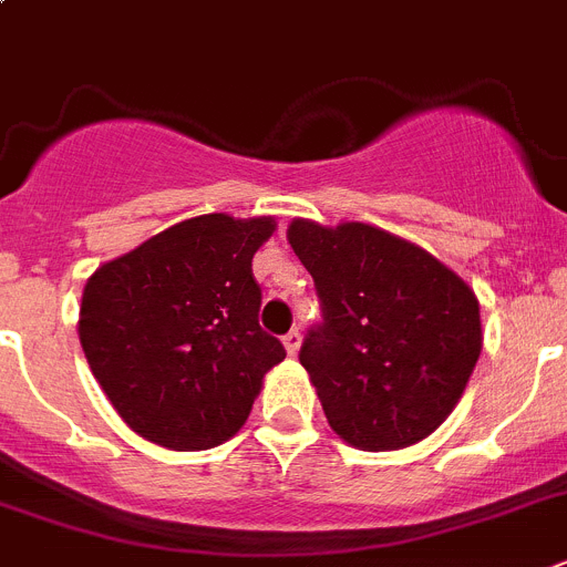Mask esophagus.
I'll use <instances>...</instances> for the list:
<instances>
[{"label": "esophagus", "mask_w": 567, "mask_h": 567, "mask_svg": "<svg viewBox=\"0 0 567 567\" xmlns=\"http://www.w3.org/2000/svg\"><path fill=\"white\" fill-rule=\"evenodd\" d=\"M282 343H285V349H288V355H296V352H299V347H301V332L290 330L288 336L282 338Z\"/></svg>", "instance_id": "34e87169"}]
</instances>
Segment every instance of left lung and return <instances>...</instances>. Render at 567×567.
<instances>
[{
  "mask_svg": "<svg viewBox=\"0 0 567 567\" xmlns=\"http://www.w3.org/2000/svg\"><path fill=\"white\" fill-rule=\"evenodd\" d=\"M321 301L301 343L332 431L358 451H400L442 425L481 355L478 299L458 274L369 224L288 229Z\"/></svg>",
  "mask_w": 567,
  "mask_h": 567,
  "instance_id": "left-lung-1",
  "label": "left lung"
}]
</instances>
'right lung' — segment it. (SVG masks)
Returning <instances> with one entry per match:
<instances>
[{"label": "right lung", "mask_w": 567, "mask_h": 567, "mask_svg": "<svg viewBox=\"0 0 567 567\" xmlns=\"http://www.w3.org/2000/svg\"><path fill=\"white\" fill-rule=\"evenodd\" d=\"M274 218L182 220L111 259L83 288V352L116 414L171 451H209L248 420L285 347L259 327L251 274Z\"/></svg>", "instance_id": "obj_1"}]
</instances>
